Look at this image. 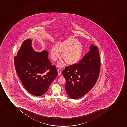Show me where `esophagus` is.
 <instances>
[{"mask_svg":"<svg viewBox=\"0 0 127 127\" xmlns=\"http://www.w3.org/2000/svg\"><path fill=\"white\" fill-rule=\"evenodd\" d=\"M58 74L59 75H60L61 74V70L60 68L58 69Z\"/></svg>","mask_w":127,"mask_h":127,"instance_id":"1","label":"esophagus"}]
</instances>
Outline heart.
Returning <instances> with one entry per match:
<instances>
[{"label": "heart", "instance_id": "heart-1", "mask_svg": "<svg viewBox=\"0 0 127 127\" xmlns=\"http://www.w3.org/2000/svg\"><path fill=\"white\" fill-rule=\"evenodd\" d=\"M62 52V57L68 64H72L80 59L82 53V48L80 43L76 38L69 39L58 43V46L54 45L50 50L51 57L53 61H56L60 58L61 52ZM64 63L60 61L58 65L62 66Z\"/></svg>", "mask_w": 127, "mask_h": 127}]
</instances>
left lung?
I'll use <instances>...</instances> for the list:
<instances>
[{
	"label": "left lung",
	"instance_id": "8db88e82",
	"mask_svg": "<svg viewBox=\"0 0 127 127\" xmlns=\"http://www.w3.org/2000/svg\"><path fill=\"white\" fill-rule=\"evenodd\" d=\"M90 49L79 63L66 66L62 71L66 80L65 90L72 99L89 93L98 79L100 66L98 49L93 45Z\"/></svg>",
	"mask_w": 127,
	"mask_h": 127
}]
</instances>
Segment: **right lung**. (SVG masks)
Segmentation results:
<instances>
[{
  "label": "right lung",
  "mask_w": 127,
  "mask_h": 127,
  "mask_svg": "<svg viewBox=\"0 0 127 127\" xmlns=\"http://www.w3.org/2000/svg\"><path fill=\"white\" fill-rule=\"evenodd\" d=\"M32 41L23 42L14 57V65L18 77L29 93L40 96L48 90L50 84L58 75L55 65H51L46 50L35 52Z\"/></svg>",
  "instance_id": "obj_1"
}]
</instances>
